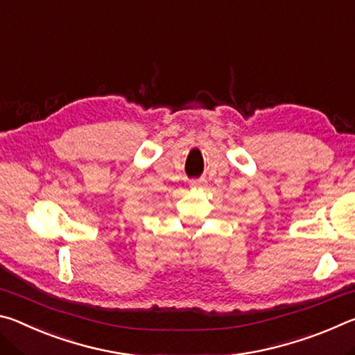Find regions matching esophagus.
<instances>
[{
	"label": "esophagus",
	"mask_w": 355,
	"mask_h": 355,
	"mask_svg": "<svg viewBox=\"0 0 355 355\" xmlns=\"http://www.w3.org/2000/svg\"><path fill=\"white\" fill-rule=\"evenodd\" d=\"M207 183H205V180H202V178H196V180H191V188H194V189H197V188H203V186H205Z\"/></svg>",
	"instance_id": "1"
}]
</instances>
